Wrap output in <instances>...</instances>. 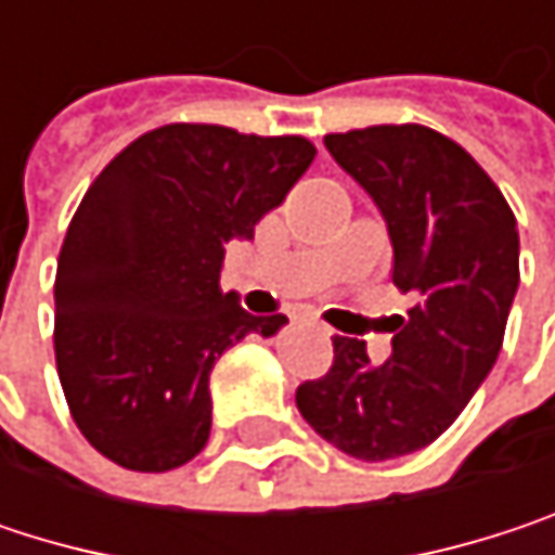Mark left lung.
Wrapping results in <instances>:
<instances>
[{
  "mask_svg": "<svg viewBox=\"0 0 555 555\" xmlns=\"http://www.w3.org/2000/svg\"><path fill=\"white\" fill-rule=\"evenodd\" d=\"M324 147L379 205L391 282L414 295L386 363L334 337L327 376L301 383V417L337 450L379 463L434 443L499 360L520 282V241L492 176L424 125L327 134Z\"/></svg>",
  "mask_w": 555,
  "mask_h": 555,
  "instance_id": "1",
  "label": "left lung"
}]
</instances>
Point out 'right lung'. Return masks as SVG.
Wrapping results in <instances>:
<instances>
[{
    "mask_svg": "<svg viewBox=\"0 0 555 555\" xmlns=\"http://www.w3.org/2000/svg\"><path fill=\"white\" fill-rule=\"evenodd\" d=\"M298 134L164 125L82 195L56 260V376L82 437L134 473H169L211 434L208 376L247 334H276L221 292L224 244L250 241L314 160Z\"/></svg>",
    "mask_w": 555,
    "mask_h": 555,
    "instance_id": "add662e5",
    "label": "right lung"
}]
</instances>
